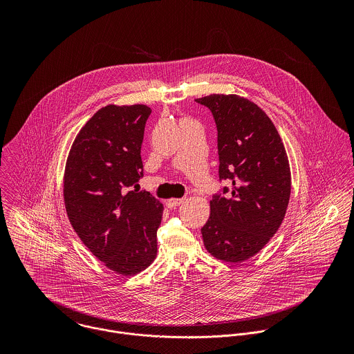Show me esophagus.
Listing matches in <instances>:
<instances>
[{"label": "esophagus", "instance_id": "obj_1", "mask_svg": "<svg viewBox=\"0 0 354 354\" xmlns=\"http://www.w3.org/2000/svg\"><path fill=\"white\" fill-rule=\"evenodd\" d=\"M184 202H185L184 198H181V199H170V201L166 202V205H167L169 208H176V207H178L180 204H183Z\"/></svg>", "mask_w": 354, "mask_h": 354}]
</instances>
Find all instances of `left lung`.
<instances>
[{
    "label": "left lung",
    "mask_w": 354,
    "mask_h": 354,
    "mask_svg": "<svg viewBox=\"0 0 354 354\" xmlns=\"http://www.w3.org/2000/svg\"><path fill=\"white\" fill-rule=\"evenodd\" d=\"M205 106L218 131L219 181L202 227L208 252L241 263L259 252L279 229L290 198V167L282 139L268 115L237 95H208Z\"/></svg>",
    "instance_id": "8db88e82"
}]
</instances>
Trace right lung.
Here are the masks:
<instances>
[{
    "label": "right lung",
    "instance_id": "1",
    "mask_svg": "<svg viewBox=\"0 0 354 354\" xmlns=\"http://www.w3.org/2000/svg\"><path fill=\"white\" fill-rule=\"evenodd\" d=\"M146 104L98 110L80 129L64 176V201L72 227L106 267L135 275L156 256L163 205L133 189L143 177L140 156Z\"/></svg>",
    "mask_w": 354,
    "mask_h": 354
}]
</instances>
